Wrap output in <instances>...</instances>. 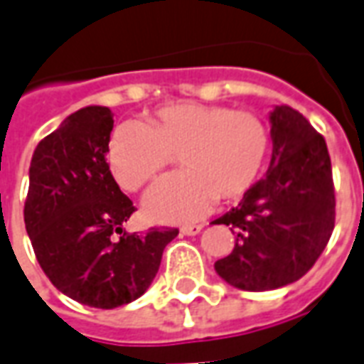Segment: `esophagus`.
<instances>
[{
  "mask_svg": "<svg viewBox=\"0 0 364 364\" xmlns=\"http://www.w3.org/2000/svg\"><path fill=\"white\" fill-rule=\"evenodd\" d=\"M200 230H203V224H189V226H183L181 234H185V236H197Z\"/></svg>",
  "mask_w": 364,
  "mask_h": 364,
  "instance_id": "34e87169",
  "label": "esophagus"
}]
</instances>
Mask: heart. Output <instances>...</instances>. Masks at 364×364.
<instances>
[{
  "label": "heart",
  "mask_w": 364,
  "mask_h": 364,
  "mask_svg": "<svg viewBox=\"0 0 364 364\" xmlns=\"http://www.w3.org/2000/svg\"><path fill=\"white\" fill-rule=\"evenodd\" d=\"M271 150L265 122L252 111L205 103H169L148 122H122L107 144V164L122 189L138 191L177 154L183 171L167 175L144 198L158 222H189L218 198L234 203L259 179Z\"/></svg>",
  "instance_id": "obj_1"
}]
</instances>
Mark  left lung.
Returning <instances> with one entry per match:
<instances>
[{
  "label": "left lung",
  "mask_w": 364,
  "mask_h": 364,
  "mask_svg": "<svg viewBox=\"0 0 364 364\" xmlns=\"http://www.w3.org/2000/svg\"><path fill=\"white\" fill-rule=\"evenodd\" d=\"M273 154L267 173L214 224L236 234L228 257L214 263L242 290H273L304 277L336 226V191L323 136L289 105L269 114Z\"/></svg>",
  "instance_id": "1"
}]
</instances>
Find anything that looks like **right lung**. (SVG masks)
<instances>
[{
    "label": "right lung",
    "mask_w": 364,
    "mask_h": 364,
    "mask_svg": "<svg viewBox=\"0 0 364 364\" xmlns=\"http://www.w3.org/2000/svg\"><path fill=\"white\" fill-rule=\"evenodd\" d=\"M112 124L109 107L72 112L36 146L25 200V226L44 274L72 300L103 310L142 296L179 234L122 230L136 208L105 159Z\"/></svg>",
    "instance_id": "1"
}]
</instances>
